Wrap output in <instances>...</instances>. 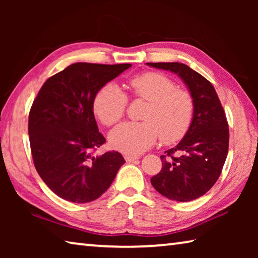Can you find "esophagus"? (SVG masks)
I'll return each mask as SVG.
<instances>
[{
  "instance_id": "esophagus-1",
  "label": "esophagus",
  "mask_w": 258,
  "mask_h": 258,
  "mask_svg": "<svg viewBox=\"0 0 258 258\" xmlns=\"http://www.w3.org/2000/svg\"><path fill=\"white\" fill-rule=\"evenodd\" d=\"M125 160H126V163H133V161H135V160H138L139 159V157H137V156H128V155H126L125 157Z\"/></svg>"
}]
</instances>
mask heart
Instances as JSON below:
<instances>
[{"label": "heart", "instance_id": "1", "mask_svg": "<svg viewBox=\"0 0 258 258\" xmlns=\"http://www.w3.org/2000/svg\"><path fill=\"white\" fill-rule=\"evenodd\" d=\"M128 85L134 97L149 102L143 121H126L109 135L113 149L139 155L161 138L164 143H175L184 137L194 118L195 102L185 90L177 89L171 78L148 72L131 78ZM127 107V97L115 83L103 85L93 99V111L102 124L118 123Z\"/></svg>", "mask_w": 258, "mask_h": 258}]
</instances>
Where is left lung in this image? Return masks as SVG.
Listing matches in <instances>:
<instances>
[{
    "instance_id": "1",
    "label": "left lung",
    "mask_w": 258,
    "mask_h": 258,
    "mask_svg": "<svg viewBox=\"0 0 258 258\" xmlns=\"http://www.w3.org/2000/svg\"><path fill=\"white\" fill-rule=\"evenodd\" d=\"M147 64L176 74L194 99L189 131L176 147L160 156L163 168L151 177L152 186L164 197L191 202L206 194L221 175L229 150L228 120L212 83L199 73L180 62Z\"/></svg>"
}]
</instances>
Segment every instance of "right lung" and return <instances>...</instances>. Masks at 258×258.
<instances>
[{
    "label": "right lung",
    "instance_id": "right-lung-1",
    "mask_svg": "<svg viewBox=\"0 0 258 258\" xmlns=\"http://www.w3.org/2000/svg\"><path fill=\"white\" fill-rule=\"evenodd\" d=\"M131 63H73L41 87L29 111L28 134L35 168L45 184L71 203L98 199L125 163L118 151L92 152L106 139L93 112L95 93Z\"/></svg>",
    "mask_w": 258,
    "mask_h": 258
}]
</instances>
